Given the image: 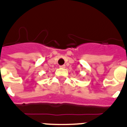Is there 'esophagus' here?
Here are the masks:
<instances>
[{"label": "esophagus", "mask_w": 127, "mask_h": 127, "mask_svg": "<svg viewBox=\"0 0 127 127\" xmlns=\"http://www.w3.org/2000/svg\"><path fill=\"white\" fill-rule=\"evenodd\" d=\"M61 68H65V65H62V66H59Z\"/></svg>", "instance_id": "34e87169"}]
</instances>
